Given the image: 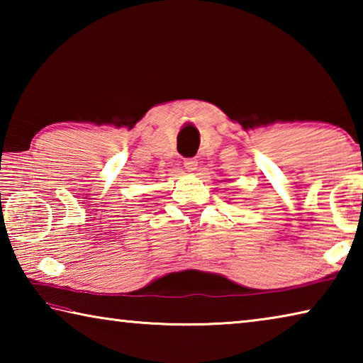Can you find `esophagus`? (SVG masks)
<instances>
[{
  "label": "esophagus",
  "instance_id": "obj_1",
  "mask_svg": "<svg viewBox=\"0 0 363 363\" xmlns=\"http://www.w3.org/2000/svg\"><path fill=\"white\" fill-rule=\"evenodd\" d=\"M196 167H199V162L195 158H186L184 160V168L187 171H195Z\"/></svg>",
  "mask_w": 363,
  "mask_h": 363
}]
</instances>
